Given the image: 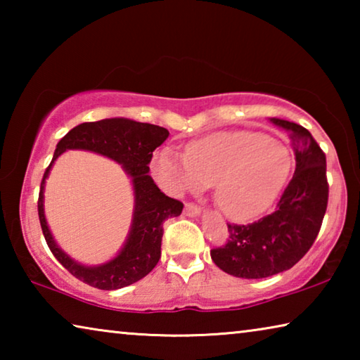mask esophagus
<instances>
[{
  "label": "esophagus",
  "instance_id": "esophagus-1",
  "mask_svg": "<svg viewBox=\"0 0 360 360\" xmlns=\"http://www.w3.org/2000/svg\"><path fill=\"white\" fill-rule=\"evenodd\" d=\"M200 212H202V210H200L198 206H195L192 203H186V206H184V214L186 216L195 217V216H200Z\"/></svg>",
  "mask_w": 360,
  "mask_h": 360
}]
</instances>
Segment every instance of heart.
I'll return each instance as SVG.
<instances>
[{"label": "heart", "mask_w": 360, "mask_h": 360, "mask_svg": "<svg viewBox=\"0 0 360 360\" xmlns=\"http://www.w3.org/2000/svg\"><path fill=\"white\" fill-rule=\"evenodd\" d=\"M152 168L173 193L214 186L219 208L235 221H249L275 202L290 174L292 155L284 143L262 133L222 131L187 144L184 155L163 149Z\"/></svg>", "instance_id": "obj_1"}]
</instances>
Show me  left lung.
Wrapping results in <instances>:
<instances>
[{
  "label": "left lung",
  "mask_w": 360,
  "mask_h": 360,
  "mask_svg": "<svg viewBox=\"0 0 360 360\" xmlns=\"http://www.w3.org/2000/svg\"><path fill=\"white\" fill-rule=\"evenodd\" d=\"M270 122L289 131L295 173L271 214L248 225L227 224V243L211 251L212 262L236 278H268L294 266L313 246L327 210L326 154L319 144L302 125Z\"/></svg>",
  "instance_id": "left-lung-1"
}]
</instances>
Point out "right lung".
<instances>
[{
  "label": "right lung",
  "mask_w": 360,
  "mask_h": 360,
  "mask_svg": "<svg viewBox=\"0 0 360 360\" xmlns=\"http://www.w3.org/2000/svg\"><path fill=\"white\" fill-rule=\"evenodd\" d=\"M163 127L143 124L125 117L85 122L60 139L51 165L42 176L38 214L42 233L56 259L72 276L103 290H115L143 279L154 270L160 259L163 222L178 217L184 205L169 198L155 186L149 174L152 152L168 138ZM68 148L96 151L122 165L131 176L136 195V208L129 236L120 254L106 264L87 267L71 259L53 240L44 214V186L53 162Z\"/></svg>",
  "instance_id": "1"
}]
</instances>
